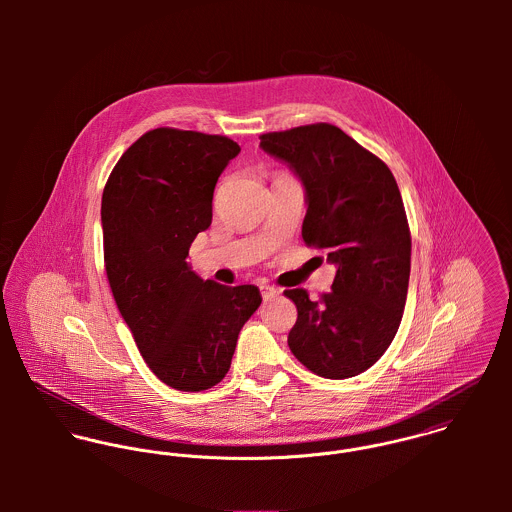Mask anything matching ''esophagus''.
Wrapping results in <instances>:
<instances>
[{
    "instance_id": "esophagus-1",
    "label": "esophagus",
    "mask_w": 512,
    "mask_h": 512,
    "mask_svg": "<svg viewBox=\"0 0 512 512\" xmlns=\"http://www.w3.org/2000/svg\"><path fill=\"white\" fill-rule=\"evenodd\" d=\"M260 292L264 295V299H270V297L278 295L280 290H278V288H274V286H270V284H262V286H260Z\"/></svg>"
}]
</instances>
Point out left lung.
<instances>
[{"mask_svg": "<svg viewBox=\"0 0 512 512\" xmlns=\"http://www.w3.org/2000/svg\"><path fill=\"white\" fill-rule=\"evenodd\" d=\"M290 163L307 193L301 236L337 266L331 292L297 307L288 335L293 357L323 378H351L390 347L406 305L412 236L388 165L333 124L317 122L260 136Z\"/></svg>", "mask_w": 512, "mask_h": 512, "instance_id": "1", "label": "left lung"}]
</instances>
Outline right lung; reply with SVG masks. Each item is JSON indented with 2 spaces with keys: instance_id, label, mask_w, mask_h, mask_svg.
Returning a JSON list of instances; mask_svg holds the SVG:
<instances>
[{
  "instance_id": "1",
  "label": "right lung",
  "mask_w": 512,
  "mask_h": 512,
  "mask_svg": "<svg viewBox=\"0 0 512 512\" xmlns=\"http://www.w3.org/2000/svg\"><path fill=\"white\" fill-rule=\"evenodd\" d=\"M240 146L226 136L155 128L124 151L102 193L104 266L149 370L201 392L230 368L238 333L260 307L256 286L201 280L187 264L211 226L213 193Z\"/></svg>"
}]
</instances>
